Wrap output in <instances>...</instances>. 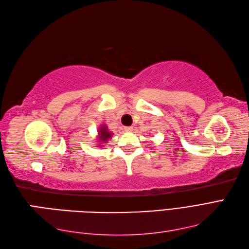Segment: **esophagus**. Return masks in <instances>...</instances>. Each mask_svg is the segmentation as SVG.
Segmentation results:
<instances>
[{"instance_id":"34e87169","label":"esophagus","mask_w":249,"mask_h":249,"mask_svg":"<svg viewBox=\"0 0 249 249\" xmlns=\"http://www.w3.org/2000/svg\"><path fill=\"white\" fill-rule=\"evenodd\" d=\"M124 130L125 132H132V131H133V128H132V126H124Z\"/></svg>"}]
</instances>
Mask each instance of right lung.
Masks as SVG:
<instances>
[{
    "mask_svg": "<svg viewBox=\"0 0 249 249\" xmlns=\"http://www.w3.org/2000/svg\"><path fill=\"white\" fill-rule=\"evenodd\" d=\"M98 139L100 142H107L112 137V133L107 130L106 125H101L98 130Z\"/></svg>",
    "mask_w": 249,
    "mask_h": 249,
    "instance_id": "obj_1",
    "label": "right lung"
}]
</instances>
